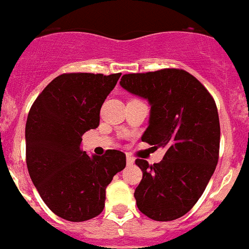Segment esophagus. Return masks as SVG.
<instances>
[{
  "label": "esophagus",
  "mask_w": 249,
  "mask_h": 249,
  "mask_svg": "<svg viewBox=\"0 0 249 249\" xmlns=\"http://www.w3.org/2000/svg\"><path fill=\"white\" fill-rule=\"evenodd\" d=\"M126 160H127V164H128V166H131V164L135 163V160H133V157H131L129 155H127Z\"/></svg>",
  "instance_id": "1"
}]
</instances>
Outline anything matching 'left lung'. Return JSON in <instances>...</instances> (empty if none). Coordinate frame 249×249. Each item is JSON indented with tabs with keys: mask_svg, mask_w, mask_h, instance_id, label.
Listing matches in <instances>:
<instances>
[{
	"mask_svg": "<svg viewBox=\"0 0 249 249\" xmlns=\"http://www.w3.org/2000/svg\"><path fill=\"white\" fill-rule=\"evenodd\" d=\"M120 85L151 105L142 141L166 149L160 163L136 160L143 173L135 191L138 210L155 221L179 218L201 198L218 162L214 100L196 77L177 68L123 74Z\"/></svg>",
	"mask_w": 249,
	"mask_h": 249,
	"instance_id": "obj_1",
	"label": "left lung"
}]
</instances>
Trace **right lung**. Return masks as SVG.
<instances>
[{"label":"right lung","instance_id":"right-lung-1","mask_svg":"<svg viewBox=\"0 0 249 249\" xmlns=\"http://www.w3.org/2000/svg\"><path fill=\"white\" fill-rule=\"evenodd\" d=\"M121 73H63L51 81L28 112L26 163L41 198L54 214L71 222L103 211L106 188L126 167V155L108 149L89 156L85 132L97 128L103 102Z\"/></svg>","mask_w":249,"mask_h":249}]
</instances>
